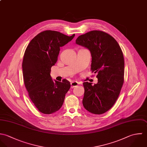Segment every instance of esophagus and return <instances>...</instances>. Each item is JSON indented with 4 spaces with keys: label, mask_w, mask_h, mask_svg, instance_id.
Instances as JSON below:
<instances>
[{
    "label": "esophagus",
    "mask_w": 147,
    "mask_h": 147,
    "mask_svg": "<svg viewBox=\"0 0 147 147\" xmlns=\"http://www.w3.org/2000/svg\"><path fill=\"white\" fill-rule=\"evenodd\" d=\"M78 85V83L76 81H73V82H71V88H74V87H76Z\"/></svg>",
    "instance_id": "esophagus-1"
}]
</instances>
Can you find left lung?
Here are the masks:
<instances>
[{
  "instance_id": "obj_1",
  "label": "left lung",
  "mask_w": 147,
  "mask_h": 147,
  "mask_svg": "<svg viewBox=\"0 0 147 147\" xmlns=\"http://www.w3.org/2000/svg\"><path fill=\"white\" fill-rule=\"evenodd\" d=\"M76 43L89 50L91 70L98 74L96 84L83 83V106L92 114H103L115 104L124 82V60L121 49L114 37L100 30L80 36Z\"/></svg>"
}]
</instances>
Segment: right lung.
I'll return each instance as SVG.
<instances>
[{"mask_svg":"<svg viewBox=\"0 0 147 147\" xmlns=\"http://www.w3.org/2000/svg\"><path fill=\"white\" fill-rule=\"evenodd\" d=\"M74 36L45 30L30 41L25 51L22 63L25 86L30 100L43 114L59 111L70 88L67 80L53 81L50 74L52 66L57 61L60 47L70 42Z\"/></svg>","mask_w":147,"mask_h":147,"instance_id":"obj_1","label":"right lung"}]
</instances>
